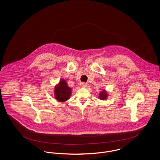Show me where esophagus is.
<instances>
[{
	"mask_svg": "<svg viewBox=\"0 0 160 160\" xmlns=\"http://www.w3.org/2000/svg\"><path fill=\"white\" fill-rule=\"evenodd\" d=\"M80 86H81V87H83V88H86V86H87V84L86 83H80Z\"/></svg>",
	"mask_w": 160,
	"mask_h": 160,
	"instance_id": "obj_1",
	"label": "esophagus"
}]
</instances>
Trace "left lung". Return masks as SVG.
Wrapping results in <instances>:
<instances>
[{"mask_svg": "<svg viewBox=\"0 0 160 160\" xmlns=\"http://www.w3.org/2000/svg\"><path fill=\"white\" fill-rule=\"evenodd\" d=\"M108 92H107L106 90L103 89L102 91L99 92L98 98L101 100H106L107 98H108Z\"/></svg>", "mask_w": 160, "mask_h": 160, "instance_id": "obj_1", "label": "left lung"}]
</instances>
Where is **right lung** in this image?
<instances>
[{
  "mask_svg": "<svg viewBox=\"0 0 160 160\" xmlns=\"http://www.w3.org/2000/svg\"><path fill=\"white\" fill-rule=\"evenodd\" d=\"M54 91L55 99L61 102L68 100L72 93V89L69 87L66 80L63 78H61L59 83L54 86Z\"/></svg>",
  "mask_w": 160,
  "mask_h": 160,
  "instance_id": "add662e5",
  "label": "right lung"
}]
</instances>
